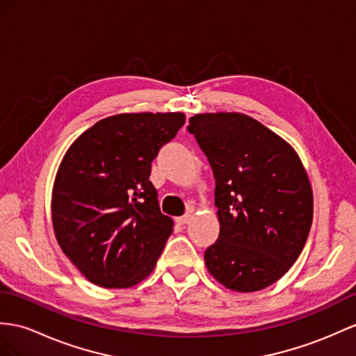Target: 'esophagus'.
<instances>
[{
    "label": "esophagus",
    "mask_w": 356,
    "mask_h": 356,
    "mask_svg": "<svg viewBox=\"0 0 356 356\" xmlns=\"http://www.w3.org/2000/svg\"><path fill=\"white\" fill-rule=\"evenodd\" d=\"M190 219H192V214H190V213H186L184 216H181V218H178V219H177V222H178L179 225H186V223H188V222H190Z\"/></svg>",
    "instance_id": "esophagus-1"
}]
</instances>
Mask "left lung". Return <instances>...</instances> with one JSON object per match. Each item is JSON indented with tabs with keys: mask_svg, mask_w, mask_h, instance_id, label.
Listing matches in <instances>:
<instances>
[{
	"mask_svg": "<svg viewBox=\"0 0 356 356\" xmlns=\"http://www.w3.org/2000/svg\"><path fill=\"white\" fill-rule=\"evenodd\" d=\"M210 163L219 237L205 250L216 280L236 291L278 281L299 258L313 223V190L291 146L240 113L190 118Z\"/></svg>",
	"mask_w": 356,
	"mask_h": 356,
	"instance_id": "obj_1",
	"label": "left lung"
}]
</instances>
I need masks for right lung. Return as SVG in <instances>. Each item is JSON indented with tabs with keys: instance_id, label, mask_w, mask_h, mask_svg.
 <instances>
[{
	"instance_id": "obj_1",
	"label": "right lung",
	"mask_w": 356,
	"mask_h": 356,
	"mask_svg": "<svg viewBox=\"0 0 356 356\" xmlns=\"http://www.w3.org/2000/svg\"><path fill=\"white\" fill-rule=\"evenodd\" d=\"M183 113H125L84 131L60 163L53 225L90 282L133 287L157 263L173 222L160 211L151 163L184 125Z\"/></svg>"
}]
</instances>
